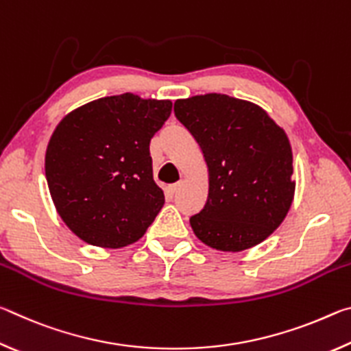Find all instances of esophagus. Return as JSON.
<instances>
[{
	"label": "esophagus",
	"mask_w": 351,
	"mask_h": 351,
	"mask_svg": "<svg viewBox=\"0 0 351 351\" xmlns=\"http://www.w3.org/2000/svg\"><path fill=\"white\" fill-rule=\"evenodd\" d=\"M182 182H175V184H170V186H167V189H165V192H167L170 197H173V195L178 192V189L181 187Z\"/></svg>",
	"instance_id": "obj_1"
}]
</instances>
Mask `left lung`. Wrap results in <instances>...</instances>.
Here are the masks:
<instances>
[{
  "instance_id": "1",
  "label": "left lung",
  "mask_w": 351,
  "mask_h": 351,
  "mask_svg": "<svg viewBox=\"0 0 351 351\" xmlns=\"http://www.w3.org/2000/svg\"><path fill=\"white\" fill-rule=\"evenodd\" d=\"M175 116L198 142L209 170L204 209L190 217L195 235L218 251L258 245L293 203V152L263 108L226 94L175 102Z\"/></svg>"
}]
</instances>
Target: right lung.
Instances as JSON below:
<instances>
[{"mask_svg": "<svg viewBox=\"0 0 351 351\" xmlns=\"http://www.w3.org/2000/svg\"><path fill=\"white\" fill-rule=\"evenodd\" d=\"M170 112V100L125 93L62 119L47 144L45 171L58 215L79 239L116 249L145 234L164 206L150 141Z\"/></svg>", "mask_w": 351, "mask_h": 351, "instance_id": "obj_1", "label": "right lung"}]
</instances>
